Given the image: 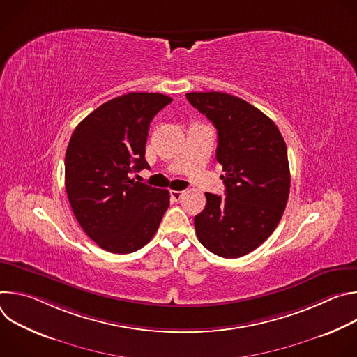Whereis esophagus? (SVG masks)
I'll list each match as a JSON object with an SVG mask.
<instances>
[{"label": "esophagus", "mask_w": 357, "mask_h": 357, "mask_svg": "<svg viewBox=\"0 0 357 357\" xmlns=\"http://www.w3.org/2000/svg\"><path fill=\"white\" fill-rule=\"evenodd\" d=\"M183 196V190H171V197L174 200H179Z\"/></svg>", "instance_id": "esophagus-1"}]
</instances>
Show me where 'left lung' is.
<instances>
[{"mask_svg":"<svg viewBox=\"0 0 357 357\" xmlns=\"http://www.w3.org/2000/svg\"><path fill=\"white\" fill-rule=\"evenodd\" d=\"M189 103L218 130L216 160L226 197L206 192L195 216L199 241L216 256L237 259L278 226L289 195L285 141L271 119L245 100L220 91L188 93Z\"/></svg>","mask_w":357,"mask_h":357,"instance_id":"8db88e82","label":"left lung"}]
</instances>
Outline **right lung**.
<instances>
[{"mask_svg": "<svg viewBox=\"0 0 357 357\" xmlns=\"http://www.w3.org/2000/svg\"><path fill=\"white\" fill-rule=\"evenodd\" d=\"M172 101L161 93H128L91 112L73 131L65 186L84 233L101 248L128 254L144 247L169 208V192L135 182L148 169L149 123Z\"/></svg>", "mask_w": 357, "mask_h": 357, "instance_id": "add662e5", "label": "right lung"}]
</instances>
